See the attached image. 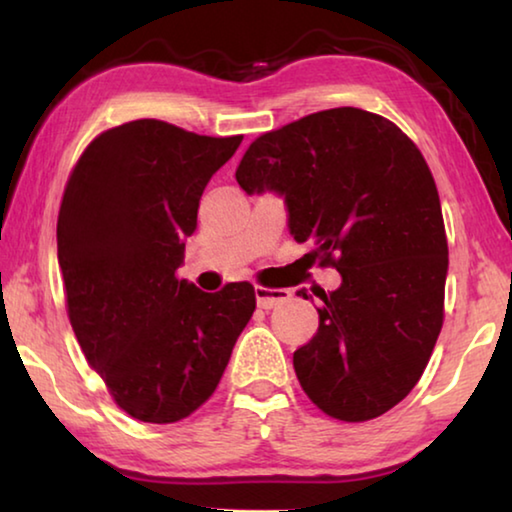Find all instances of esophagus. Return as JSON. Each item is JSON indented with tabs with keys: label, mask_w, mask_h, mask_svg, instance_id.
<instances>
[{
	"label": "esophagus",
	"mask_w": 512,
	"mask_h": 512,
	"mask_svg": "<svg viewBox=\"0 0 512 512\" xmlns=\"http://www.w3.org/2000/svg\"><path fill=\"white\" fill-rule=\"evenodd\" d=\"M255 298H257V307L259 309H273L282 302H287L291 298L289 289H266V287H255Z\"/></svg>",
	"instance_id": "esophagus-1"
}]
</instances>
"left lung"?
<instances>
[{
  "label": "left lung",
  "instance_id": "1",
  "mask_svg": "<svg viewBox=\"0 0 512 512\" xmlns=\"http://www.w3.org/2000/svg\"><path fill=\"white\" fill-rule=\"evenodd\" d=\"M235 176L248 196H282L293 239L341 273L339 289L318 293L314 339L293 352L302 391L345 422L393 409L438 341L449 264L418 146L384 117L332 108L257 137Z\"/></svg>",
  "mask_w": 512,
  "mask_h": 512
}]
</instances>
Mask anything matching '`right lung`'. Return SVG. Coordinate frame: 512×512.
<instances>
[{
  "label": "right lung",
  "instance_id": "right-lung-1",
  "mask_svg": "<svg viewBox=\"0 0 512 512\" xmlns=\"http://www.w3.org/2000/svg\"><path fill=\"white\" fill-rule=\"evenodd\" d=\"M241 140L128 121L67 180L56 237L69 323L135 420L178 422L210 400L255 311L253 284L205 293L176 277L203 189Z\"/></svg>",
  "mask_w": 512,
  "mask_h": 512
}]
</instances>
